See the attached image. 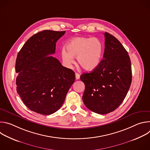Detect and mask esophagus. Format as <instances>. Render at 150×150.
Returning a JSON list of instances; mask_svg holds the SVG:
<instances>
[{"label":"esophagus","mask_w":150,"mask_h":150,"mask_svg":"<svg viewBox=\"0 0 150 150\" xmlns=\"http://www.w3.org/2000/svg\"><path fill=\"white\" fill-rule=\"evenodd\" d=\"M75 78L76 79H79L80 78V75L78 73H75Z\"/></svg>","instance_id":"obj_1"}]
</instances>
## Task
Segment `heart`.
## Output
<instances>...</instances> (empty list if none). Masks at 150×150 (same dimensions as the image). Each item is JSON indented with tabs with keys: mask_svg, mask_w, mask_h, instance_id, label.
Returning a JSON list of instances; mask_svg holds the SVG:
<instances>
[{
	"mask_svg": "<svg viewBox=\"0 0 150 150\" xmlns=\"http://www.w3.org/2000/svg\"><path fill=\"white\" fill-rule=\"evenodd\" d=\"M68 52L63 49L61 54L63 62L68 67L74 63V57H76L78 63L83 69L93 71L101 61L103 46L101 42L96 38L76 37L67 45Z\"/></svg>",
	"mask_w": 150,
	"mask_h": 150,
	"instance_id": "1",
	"label": "heart"
}]
</instances>
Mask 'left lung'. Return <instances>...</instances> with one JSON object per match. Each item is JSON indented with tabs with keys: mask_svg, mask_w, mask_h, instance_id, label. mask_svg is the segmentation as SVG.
Here are the masks:
<instances>
[{
	"mask_svg": "<svg viewBox=\"0 0 150 150\" xmlns=\"http://www.w3.org/2000/svg\"><path fill=\"white\" fill-rule=\"evenodd\" d=\"M103 59L90 73L81 75L85 84L82 100L93 112L104 115L116 109L125 99L132 82L130 57L120 42L105 32Z\"/></svg>",
	"mask_w": 150,
	"mask_h": 150,
	"instance_id": "8db88e82",
	"label": "left lung"
}]
</instances>
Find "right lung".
Instances as JSON below:
<instances>
[{"label":"right lung","mask_w":150,"mask_h":150,"mask_svg":"<svg viewBox=\"0 0 150 150\" xmlns=\"http://www.w3.org/2000/svg\"><path fill=\"white\" fill-rule=\"evenodd\" d=\"M65 31L44 30L31 37L15 63L18 94L27 108L49 115L57 111L75 79V72L62 65L54 54L56 42Z\"/></svg>","instance_id":"obj_1"}]
</instances>
